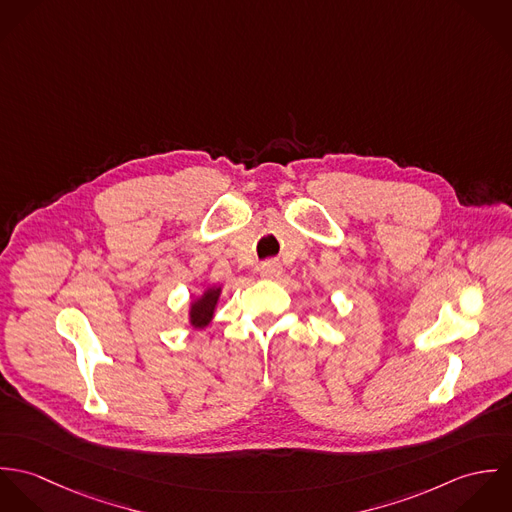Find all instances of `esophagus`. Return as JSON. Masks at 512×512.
I'll list each match as a JSON object with an SVG mask.
<instances>
[{
  "label": "esophagus",
  "instance_id": "obj_1",
  "mask_svg": "<svg viewBox=\"0 0 512 512\" xmlns=\"http://www.w3.org/2000/svg\"><path fill=\"white\" fill-rule=\"evenodd\" d=\"M260 276L266 280H276L282 276V264L278 260H268L260 266Z\"/></svg>",
  "mask_w": 512,
  "mask_h": 512
}]
</instances>
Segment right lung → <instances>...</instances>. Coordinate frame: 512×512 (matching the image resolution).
Instances as JSON below:
<instances>
[{
    "label": "right lung",
    "instance_id": "obj_1",
    "mask_svg": "<svg viewBox=\"0 0 512 512\" xmlns=\"http://www.w3.org/2000/svg\"><path fill=\"white\" fill-rule=\"evenodd\" d=\"M220 293H222V286L211 284L207 286L203 292L195 297H191L189 301V309H187V321L191 325V329H205L211 325L217 305H219Z\"/></svg>",
    "mask_w": 512,
    "mask_h": 512
}]
</instances>
